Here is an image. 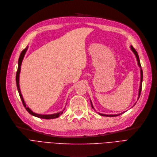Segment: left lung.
Here are the masks:
<instances>
[{
  "label": "left lung",
  "instance_id": "8db88e82",
  "mask_svg": "<svg viewBox=\"0 0 157 157\" xmlns=\"http://www.w3.org/2000/svg\"><path fill=\"white\" fill-rule=\"evenodd\" d=\"M132 50L133 51V52L134 53V54L136 55V58H137V61L138 62V65L139 66L140 68V88H139V97H138V99L139 98V96H140V92H141V89H142V83H143V70H142V68H141V65H140V60H139V56H138V54L137 51L135 50V48H134L132 46L130 47ZM91 107L92 108L94 109L93 106V104H92V102L91 101ZM100 116H107V117H115V116H119L121 114H114V115H107V114H100V113H98Z\"/></svg>",
  "mask_w": 157,
  "mask_h": 157
}]
</instances>
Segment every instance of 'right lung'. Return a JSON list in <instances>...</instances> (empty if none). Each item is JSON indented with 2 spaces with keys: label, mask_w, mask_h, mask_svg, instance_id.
Returning <instances> with one entry per match:
<instances>
[{
  "label": "right lung",
  "mask_w": 157,
  "mask_h": 157,
  "mask_svg": "<svg viewBox=\"0 0 157 157\" xmlns=\"http://www.w3.org/2000/svg\"><path fill=\"white\" fill-rule=\"evenodd\" d=\"M27 48H28V46L24 49L22 50V52H21L20 54V56L19 57V59H18V70H17V74H16V82H17V89H18V91L19 93V95L20 96V98L21 100V101H22V103H23L24 106L25 107V109L28 111V113L29 114H31V115L34 116H36L37 117H39V118H42V119H54V118H57L58 117H59V116L61 115L63 113V111H61L60 112V113H56V114H49V115H43V114H36L34 113H33V112L30 109L29 107H27L26 106V104L24 100V98H23V96H22L21 94V92H20V86H19V76H20V69H21V63H22V61H23V59L24 57V56L25 54V52H27Z\"/></svg>",
  "instance_id": "1"
}]
</instances>
